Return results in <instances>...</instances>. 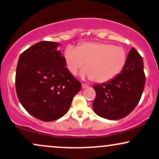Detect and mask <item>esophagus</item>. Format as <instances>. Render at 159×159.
<instances>
[{
	"label": "esophagus",
	"mask_w": 159,
	"mask_h": 159,
	"mask_svg": "<svg viewBox=\"0 0 159 159\" xmlns=\"http://www.w3.org/2000/svg\"><path fill=\"white\" fill-rule=\"evenodd\" d=\"M81 87H82V88H83V89H86V88H88L89 85L87 84H84L83 83L81 84Z\"/></svg>",
	"instance_id": "1"
}]
</instances>
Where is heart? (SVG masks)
<instances>
[{
    "mask_svg": "<svg viewBox=\"0 0 159 159\" xmlns=\"http://www.w3.org/2000/svg\"><path fill=\"white\" fill-rule=\"evenodd\" d=\"M65 64L70 74L76 75L84 67L81 76L103 84L116 78L123 70L127 58L123 47L105 43H84L68 47L63 53Z\"/></svg>",
    "mask_w": 159,
    "mask_h": 159,
    "instance_id": "obj_1",
    "label": "heart"
}]
</instances>
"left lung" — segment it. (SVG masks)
Instances as JSON below:
<instances>
[{"mask_svg": "<svg viewBox=\"0 0 159 159\" xmlns=\"http://www.w3.org/2000/svg\"><path fill=\"white\" fill-rule=\"evenodd\" d=\"M145 80L143 59L132 48L123 70L116 78L107 83L93 86L96 91L93 102L94 112L111 120L126 116L139 102Z\"/></svg>", "mask_w": 159, "mask_h": 159, "instance_id": "8db88e82", "label": "left lung"}]
</instances>
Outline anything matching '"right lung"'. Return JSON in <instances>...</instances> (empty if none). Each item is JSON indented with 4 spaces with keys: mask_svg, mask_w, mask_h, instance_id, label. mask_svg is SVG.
I'll list each match as a JSON object with an SVG mask.
<instances>
[{
    "mask_svg": "<svg viewBox=\"0 0 159 159\" xmlns=\"http://www.w3.org/2000/svg\"><path fill=\"white\" fill-rule=\"evenodd\" d=\"M61 44L42 41L19 57L16 88L25 110L43 121H53L66 114L81 82L66 67L57 48Z\"/></svg>",
    "mask_w": 159,
    "mask_h": 159,
    "instance_id": "add662e5",
    "label": "right lung"
}]
</instances>
